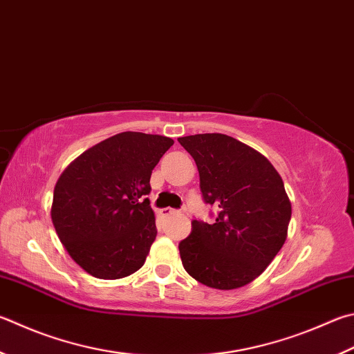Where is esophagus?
<instances>
[{
    "label": "esophagus",
    "mask_w": 354,
    "mask_h": 354,
    "mask_svg": "<svg viewBox=\"0 0 354 354\" xmlns=\"http://www.w3.org/2000/svg\"><path fill=\"white\" fill-rule=\"evenodd\" d=\"M159 214L167 218V216H170V215H176V214H179V212L176 209H171V207H164V209L159 210Z\"/></svg>",
    "instance_id": "1"
}]
</instances>
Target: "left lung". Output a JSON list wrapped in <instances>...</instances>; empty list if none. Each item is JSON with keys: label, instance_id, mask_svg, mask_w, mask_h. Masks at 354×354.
Segmentation results:
<instances>
[{"label": "left lung", "instance_id": "left-lung-1", "mask_svg": "<svg viewBox=\"0 0 354 354\" xmlns=\"http://www.w3.org/2000/svg\"><path fill=\"white\" fill-rule=\"evenodd\" d=\"M195 159L212 223L192 220L179 243L183 266L199 283L235 289L265 271L283 246L291 203L277 170L259 151L221 133L179 138Z\"/></svg>", "mask_w": 354, "mask_h": 354}]
</instances>
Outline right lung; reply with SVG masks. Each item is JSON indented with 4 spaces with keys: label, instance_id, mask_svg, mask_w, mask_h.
Returning a JSON list of instances; mask_svg holds the SVG:
<instances>
[{
    "label": "right lung",
    "instance_id": "add662e5",
    "mask_svg": "<svg viewBox=\"0 0 354 354\" xmlns=\"http://www.w3.org/2000/svg\"><path fill=\"white\" fill-rule=\"evenodd\" d=\"M173 139L119 133L86 150L54 189V227L68 254L97 279L127 277L142 268L158 229L150 178Z\"/></svg>",
    "mask_w": 354,
    "mask_h": 354
}]
</instances>
